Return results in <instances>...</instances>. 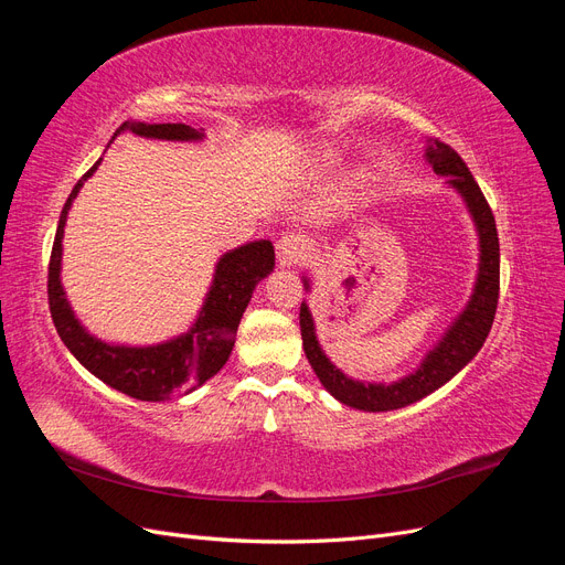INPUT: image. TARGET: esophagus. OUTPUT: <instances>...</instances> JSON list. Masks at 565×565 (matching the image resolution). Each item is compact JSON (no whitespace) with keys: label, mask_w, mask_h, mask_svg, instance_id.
Segmentation results:
<instances>
[{"label":"esophagus","mask_w":565,"mask_h":565,"mask_svg":"<svg viewBox=\"0 0 565 565\" xmlns=\"http://www.w3.org/2000/svg\"><path fill=\"white\" fill-rule=\"evenodd\" d=\"M306 243L303 237L297 233H285L276 243V259L280 266H295L303 259Z\"/></svg>","instance_id":"obj_1"}]
</instances>
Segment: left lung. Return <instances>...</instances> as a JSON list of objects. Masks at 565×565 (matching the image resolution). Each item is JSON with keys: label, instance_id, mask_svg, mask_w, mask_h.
Here are the masks:
<instances>
[{"label": "left lung", "instance_id": "obj_1", "mask_svg": "<svg viewBox=\"0 0 565 565\" xmlns=\"http://www.w3.org/2000/svg\"><path fill=\"white\" fill-rule=\"evenodd\" d=\"M424 160L431 164L438 177H448L446 185L465 202L478 237V268L476 282L465 309H461L459 316L448 324L446 332L438 337L436 344L424 353L419 365L413 372H407L405 377L388 384L349 377V374L344 370H339L330 361L328 353L322 351L316 334L313 313L309 309V303L301 301L299 324L303 353L309 358L316 377L339 403L355 409H365V413H388V409L407 407L426 398L443 384H448L455 374L461 367H467L473 361V355L481 351L483 341L492 328L494 309H498L500 241L494 216L488 207L481 188L473 181L465 160L446 143L426 139ZM301 280L306 292H311V280L306 276H301Z\"/></svg>", "mask_w": 565, "mask_h": 565}]
</instances>
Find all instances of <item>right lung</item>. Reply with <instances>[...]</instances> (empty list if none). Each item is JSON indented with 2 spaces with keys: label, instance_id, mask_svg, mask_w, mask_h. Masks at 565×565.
<instances>
[{
  "label": "right lung",
  "instance_id": "add662e5",
  "mask_svg": "<svg viewBox=\"0 0 565 565\" xmlns=\"http://www.w3.org/2000/svg\"><path fill=\"white\" fill-rule=\"evenodd\" d=\"M136 134L141 139L158 141H181L193 143L204 139V129H193L188 125H146L129 119L115 131ZM113 136V141H115ZM104 158L84 174L73 188L71 198L58 218L54 249L49 262V309L54 318L56 332L63 339L77 361L87 367L110 388L125 393L136 401H169L174 396H188L226 365L235 347L237 324L247 309L256 285L276 268V252L270 241H254L221 254L214 264V276L207 295L202 299L200 311L191 328L185 332L158 341L148 347L115 344V341L98 339L84 328L75 316L71 301L65 297L61 282L63 268V235L65 221L77 193L87 179L94 177Z\"/></svg>",
  "mask_w": 565,
  "mask_h": 565
}]
</instances>
